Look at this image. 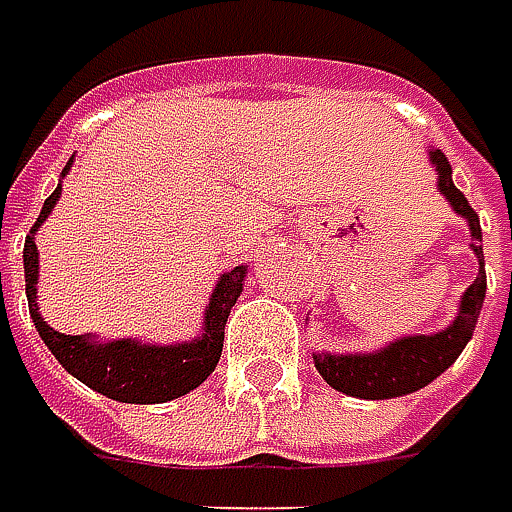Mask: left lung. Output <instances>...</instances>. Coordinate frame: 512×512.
Masks as SVG:
<instances>
[{
    "mask_svg": "<svg viewBox=\"0 0 512 512\" xmlns=\"http://www.w3.org/2000/svg\"><path fill=\"white\" fill-rule=\"evenodd\" d=\"M429 161L438 175V192L449 201V207L467 221L473 236V253L478 259V276L464 291L458 302V314L447 328L435 334H412L397 337L377 351H357V354H337V351H314V366L328 386L337 392L363 400H389L403 397L429 386L435 377L458 360L464 345L473 340L475 322L487 294V273H484V250H481V224L464 198V192L452 184V167L441 149H429Z\"/></svg>",
    "mask_w": 512,
    "mask_h": 512,
    "instance_id": "obj_1",
    "label": "left lung"
}]
</instances>
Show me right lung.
Here are the masks:
<instances>
[{
  "label": "right lung",
  "mask_w": 512,
  "mask_h": 512,
  "mask_svg": "<svg viewBox=\"0 0 512 512\" xmlns=\"http://www.w3.org/2000/svg\"><path fill=\"white\" fill-rule=\"evenodd\" d=\"M71 164H74V158H68L63 178L68 175ZM60 195H63V184H57V190L45 198L42 213H39L37 224L31 227V236L25 239V253H22L28 311H31V320L37 325L42 343L48 345V351L60 360V366L71 377H77L89 389L112 397L117 403H167V400H175V397L192 392L195 386H201L218 366L221 345H224V325H227L236 299L242 296L247 268L239 265V268L218 276L210 305L204 308V328L195 340H187V343L158 345L132 340V337L100 340L91 334L54 331L42 320L37 305L39 250L34 239H37L42 221L57 207Z\"/></svg>",
  "instance_id": "add662e5"
}]
</instances>
